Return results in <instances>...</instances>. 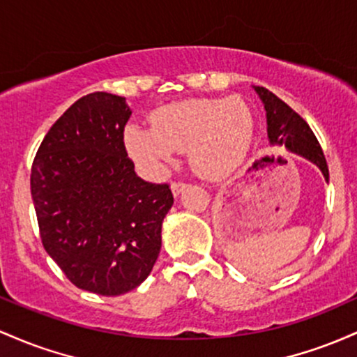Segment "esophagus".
<instances>
[{"label":"esophagus","instance_id":"34e87169","mask_svg":"<svg viewBox=\"0 0 357 357\" xmlns=\"http://www.w3.org/2000/svg\"><path fill=\"white\" fill-rule=\"evenodd\" d=\"M170 189H172V194H174L175 197H177L180 192H183V189H187V183H183V182H172L170 183Z\"/></svg>","mask_w":357,"mask_h":357}]
</instances>
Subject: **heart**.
<instances>
[{"label":"heart","mask_w":357,"mask_h":357,"mask_svg":"<svg viewBox=\"0 0 357 357\" xmlns=\"http://www.w3.org/2000/svg\"><path fill=\"white\" fill-rule=\"evenodd\" d=\"M253 131V113L243 99H185L155 111L150 128L128 125L125 145L153 172L165 170L177 150L190 148L200 174L221 177L246 157Z\"/></svg>","instance_id":"obj_1"}]
</instances>
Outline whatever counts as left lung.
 I'll use <instances>...</instances> for the list:
<instances>
[{
    "label": "left lung",
    "mask_w": 357,
    "mask_h": 357,
    "mask_svg": "<svg viewBox=\"0 0 357 357\" xmlns=\"http://www.w3.org/2000/svg\"><path fill=\"white\" fill-rule=\"evenodd\" d=\"M256 94L259 96L261 102L265 104L266 111V130L268 142L271 146H285L291 153L307 158L322 172L326 182H329V168H327L326 157L320 148L314 131L307 125L305 119L291 109L273 92L265 87L253 86Z\"/></svg>",
    "instance_id": "left-lung-1"
}]
</instances>
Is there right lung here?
I'll use <instances>...</instances> for the list:
<instances>
[{
    "instance_id": "1",
    "label": "right lung",
    "mask_w": 357,
    "mask_h": 357,
    "mask_svg": "<svg viewBox=\"0 0 357 357\" xmlns=\"http://www.w3.org/2000/svg\"><path fill=\"white\" fill-rule=\"evenodd\" d=\"M130 116L121 96H84L45 135L30 177L45 251L75 287L106 297L151 273L174 204L167 183L136 175L123 142Z\"/></svg>"
}]
</instances>
